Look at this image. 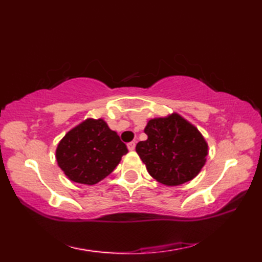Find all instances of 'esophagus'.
<instances>
[{
  "mask_svg": "<svg viewBox=\"0 0 262 262\" xmlns=\"http://www.w3.org/2000/svg\"><path fill=\"white\" fill-rule=\"evenodd\" d=\"M127 147H128V149H129V151H134L135 147H136V143L135 142H129L127 144Z\"/></svg>",
  "mask_w": 262,
  "mask_h": 262,
  "instance_id": "34e87169",
  "label": "esophagus"
}]
</instances>
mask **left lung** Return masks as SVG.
Instances as JSON below:
<instances>
[{
	"label": "left lung",
	"mask_w": 262,
	"mask_h": 262,
	"mask_svg": "<svg viewBox=\"0 0 262 262\" xmlns=\"http://www.w3.org/2000/svg\"><path fill=\"white\" fill-rule=\"evenodd\" d=\"M144 132L147 140L137 143L136 152L157 181L179 186L192 180L203 169L208 154L207 143L180 115L151 119Z\"/></svg>",
	"instance_id": "left-lung-1"
}]
</instances>
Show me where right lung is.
Returning a JSON list of instances; mask_svg holds the SVG:
<instances>
[{"label": "right lung", "instance_id": "right-lung-1", "mask_svg": "<svg viewBox=\"0 0 262 262\" xmlns=\"http://www.w3.org/2000/svg\"><path fill=\"white\" fill-rule=\"evenodd\" d=\"M127 152L103 119L88 118L58 143L56 160L70 180L92 186L109 176Z\"/></svg>", "mask_w": 262, "mask_h": 262}]
</instances>
